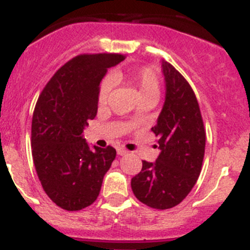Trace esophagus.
Here are the masks:
<instances>
[{"instance_id": "obj_1", "label": "esophagus", "mask_w": 250, "mask_h": 250, "mask_svg": "<svg viewBox=\"0 0 250 250\" xmlns=\"http://www.w3.org/2000/svg\"><path fill=\"white\" fill-rule=\"evenodd\" d=\"M117 154H118V156H125V154H127V150L123 149V148H118V149H117Z\"/></svg>"}]
</instances>
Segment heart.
<instances>
[{"mask_svg": "<svg viewBox=\"0 0 250 250\" xmlns=\"http://www.w3.org/2000/svg\"><path fill=\"white\" fill-rule=\"evenodd\" d=\"M125 81L128 84L134 87L138 93L139 100H154L157 101L161 92L159 78L154 69L149 67H142V68L133 69V71H116L113 77H105L100 84L98 89V103L101 105L105 104L109 98L112 89L114 87V82Z\"/></svg>", "mask_w": 250, "mask_h": 250, "instance_id": "b5f03b06", "label": "heart"}]
</instances>
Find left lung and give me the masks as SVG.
Masks as SVG:
<instances>
[{"label": "left lung", "instance_id": "left-lung-1", "mask_svg": "<svg viewBox=\"0 0 250 250\" xmlns=\"http://www.w3.org/2000/svg\"><path fill=\"white\" fill-rule=\"evenodd\" d=\"M166 84L163 108L152 130L158 136V158L143 161L130 186L138 201L169 209L189 194L201 174L206 132L201 109L189 83L167 61H161Z\"/></svg>", "mask_w": 250, "mask_h": 250}]
</instances>
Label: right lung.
Returning <instances> with one entry per match:
<instances>
[{
    "label": "right lung",
    "mask_w": 250,
    "mask_h": 250,
    "mask_svg": "<svg viewBox=\"0 0 250 250\" xmlns=\"http://www.w3.org/2000/svg\"><path fill=\"white\" fill-rule=\"evenodd\" d=\"M116 53L80 55L61 67L38 97L32 117V157L46 194L66 210L91 206L116 158L113 147L89 146L83 130L98 109V89Z\"/></svg>",
    "instance_id": "obj_1"
}]
</instances>
